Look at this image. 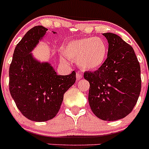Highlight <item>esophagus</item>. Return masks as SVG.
<instances>
[{
    "label": "esophagus",
    "instance_id": "esophagus-1",
    "mask_svg": "<svg viewBox=\"0 0 149 149\" xmlns=\"http://www.w3.org/2000/svg\"><path fill=\"white\" fill-rule=\"evenodd\" d=\"M76 77H77V81H79V80H81V79L83 77L82 73H81V72H77V73H76Z\"/></svg>",
    "mask_w": 149,
    "mask_h": 149
}]
</instances>
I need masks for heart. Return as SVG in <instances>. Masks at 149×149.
<instances>
[{"instance_id": "b5f03b06", "label": "heart", "mask_w": 149, "mask_h": 149, "mask_svg": "<svg viewBox=\"0 0 149 149\" xmlns=\"http://www.w3.org/2000/svg\"><path fill=\"white\" fill-rule=\"evenodd\" d=\"M63 53L85 71H95L104 65L108 47L100 37H86L69 41L63 47Z\"/></svg>"}]
</instances>
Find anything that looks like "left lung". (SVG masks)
Masks as SVG:
<instances>
[{"label":"left lung","instance_id":"left-lung-1","mask_svg":"<svg viewBox=\"0 0 149 149\" xmlns=\"http://www.w3.org/2000/svg\"><path fill=\"white\" fill-rule=\"evenodd\" d=\"M108 42L107 58L94 72H86L89 82V104L93 113L104 121L128 115L141 91L140 65L133 48L120 36L103 33Z\"/></svg>","mask_w":149,"mask_h":149}]
</instances>
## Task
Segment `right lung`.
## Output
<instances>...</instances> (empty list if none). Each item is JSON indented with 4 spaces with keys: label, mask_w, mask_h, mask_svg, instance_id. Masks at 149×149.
<instances>
[{
    "label": "right lung",
    "mask_w": 149,
    "mask_h": 149,
    "mask_svg": "<svg viewBox=\"0 0 149 149\" xmlns=\"http://www.w3.org/2000/svg\"><path fill=\"white\" fill-rule=\"evenodd\" d=\"M47 30L39 25L27 31L15 47L9 71L12 98L23 116L34 122L56 116L63 95L76 81L74 71L58 75L49 63H41L33 56L31 52Z\"/></svg>",
    "instance_id": "right-lung-1"
}]
</instances>
